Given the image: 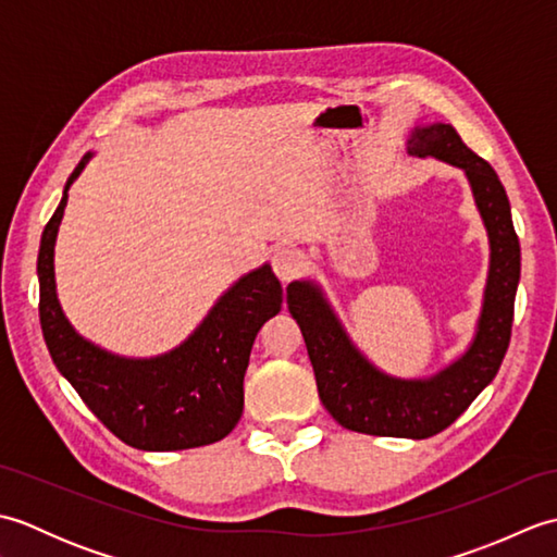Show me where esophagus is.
<instances>
[{
    "label": "esophagus",
    "instance_id": "obj_1",
    "mask_svg": "<svg viewBox=\"0 0 557 557\" xmlns=\"http://www.w3.org/2000/svg\"><path fill=\"white\" fill-rule=\"evenodd\" d=\"M272 270L282 282H289L304 270V253L292 246H282L272 253Z\"/></svg>",
    "mask_w": 557,
    "mask_h": 557
}]
</instances>
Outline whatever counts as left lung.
Segmentation results:
<instances>
[{"label":"left lung","mask_w":557,"mask_h":557,"mask_svg":"<svg viewBox=\"0 0 557 557\" xmlns=\"http://www.w3.org/2000/svg\"><path fill=\"white\" fill-rule=\"evenodd\" d=\"M407 152L417 158H437L465 170L488 230L491 270L476 337L469 349L433 377L401 381L377 371L351 345L321 287H315L311 280L292 282L287 287V306L309 349L318 397L339 425L366 435L423 441L455 423L500 369L512 335L519 239L510 215V200L498 174L465 146L453 126L429 124L413 128Z\"/></svg>","instance_id":"left-lung-1"}]
</instances>
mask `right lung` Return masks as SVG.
<instances>
[{
  "mask_svg": "<svg viewBox=\"0 0 557 557\" xmlns=\"http://www.w3.org/2000/svg\"><path fill=\"white\" fill-rule=\"evenodd\" d=\"M62 203L40 239V325L50 357L86 407L136 449H188L222 441L242 419L244 373L260 325L282 309V285L270 265L248 272L222 294L184 345L156 359H124L83 339L59 306L54 242Z\"/></svg>",
  "mask_w": 557,
  "mask_h": 557,
  "instance_id": "obj_1",
  "label": "right lung"
}]
</instances>
